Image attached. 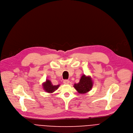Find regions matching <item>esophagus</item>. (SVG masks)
<instances>
[{
	"mask_svg": "<svg viewBox=\"0 0 133 133\" xmlns=\"http://www.w3.org/2000/svg\"><path fill=\"white\" fill-rule=\"evenodd\" d=\"M69 82V81L68 80H64V83H65V84H68Z\"/></svg>",
	"mask_w": 133,
	"mask_h": 133,
	"instance_id": "obj_1",
	"label": "esophagus"
}]
</instances>
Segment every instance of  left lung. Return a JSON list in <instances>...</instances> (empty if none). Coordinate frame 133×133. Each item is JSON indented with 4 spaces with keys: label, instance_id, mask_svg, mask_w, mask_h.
<instances>
[{
    "label": "left lung",
    "instance_id": "8db88e82",
    "mask_svg": "<svg viewBox=\"0 0 133 133\" xmlns=\"http://www.w3.org/2000/svg\"><path fill=\"white\" fill-rule=\"evenodd\" d=\"M93 81L89 76L83 75L78 83H75L74 87L80 94H85L91 90L93 87Z\"/></svg>",
    "mask_w": 133,
    "mask_h": 133
}]
</instances>
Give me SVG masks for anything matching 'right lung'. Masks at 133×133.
<instances>
[{"instance_id": "1", "label": "right lung", "mask_w": 133, "mask_h": 133, "mask_svg": "<svg viewBox=\"0 0 133 133\" xmlns=\"http://www.w3.org/2000/svg\"><path fill=\"white\" fill-rule=\"evenodd\" d=\"M43 86L44 90H45L47 93H51L54 92L55 90H57L60 86V85L54 86L52 85L50 80L47 79L46 81L43 83Z\"/></svg>"}]
</instances>
